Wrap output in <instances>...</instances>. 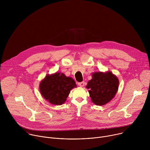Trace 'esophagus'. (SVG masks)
<instances>
[{"mask_svg": "<svg viewBox=\"0 0 150 150\" xmlns=\"http://www.w3.org/2000/svg\"><path fill=\"white\" fill-rule=\"evenodd\" d=\"M78 85L79 87H83L84 86V84H85V82L84 81H83V82H78Z\"/></svg>", "mask_w": 150, "mask_h": 150, "instance_id": "1", "label": "esophagus"}]
</instances>
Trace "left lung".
I'll list each match as a JSON object with an SVG mask.
<instances>
[{
  "label": "left lung",
  "instance_id": "8db88e82",
  "mask_svg": "<svg viewBox=\"0 0 150 150\" xmlns=\"http://www.w3.org/2000/svg\"><path fill=\"white\" fill-rule=\"evenodd\" d=\"M119 79L110 71L96 72L88 82L86 88L91 101L97 105L110 102L116 96L119 88Z\"/></svg>",
  "mask_w": 150,
  "mask_h": 150
}]
</instances>
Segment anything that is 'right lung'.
Segmentation results:
<instances>
[{
  "label": "right lung",
  "instance_id": "1",
  "mask_svg": "<svg viewBox=\"0 0 150 150\" xmlns=\"http://www.w3.org/2000/svg\"><path fill=\"white\" fill-rule=\"evenodd\" d=\"M75 81L60 72L47 74L39 85L40 91L46 101L58 105L65 103L71 90L76 87Z\"/></svg>",
  "mask_w": 150,
  "mask_h": 150
}]
</instances>
